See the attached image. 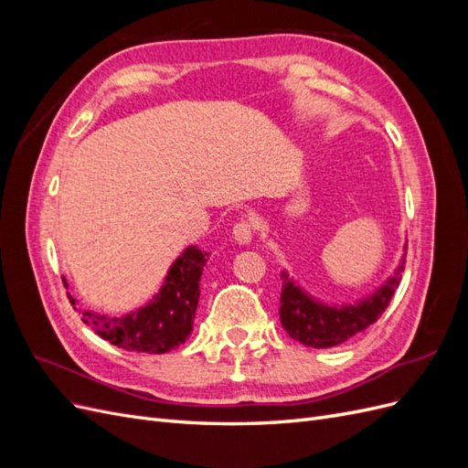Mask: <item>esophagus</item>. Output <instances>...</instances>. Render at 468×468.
Instances as JSON below:
<instances>
[{
  "label": "esophagus",
  "mask_w": 468,
  "mask_h": 468,
  "mask_svg": "<svg viewBox=\"0 0 468 468\" xmlns=\"http://www.w3.org/2000/svg\"><path fill=\"white\" fill-rule=\"evenodd\" d=\"M232 236L238 244H250L251 238H253V226L248 222V220H239L238 224H234L232 229Z\"/></svg>",
  "instance_id": "obj_1"
}]
</instances>
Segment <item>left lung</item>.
<instances>
[{
  "mask_svg": "<svg viewBox=\"0 0 468 468\" xmlns=\"http://www.w3.org/2000/svg\"><path fill=\"white\" fill-rule=\"evenodd\" d=\"M404 244V251H406ZM406 265V253L394 269L392 275L382 282L371 294L361 296L353 304H334L324 303L316 296L306 292L299 282L282 271V289H281V306L279 318L285 332L308 347H335L347 342L349 337L369 328L380 314L385 313L394 291L399 289L402 271Z\"/></svg>",
  "mask_w": 468,
  "mask_h": 468,
  "instance_id": "obj_1",
  "label": "left lung"
}]
</instances>
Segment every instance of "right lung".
<instances>
[{"instance_id":"obj_1","label":"right lung","mask_w":468,"mask_h":468,"mask_svg":"<svg viewBox=\"0 0 468 468\" xmlns=\"http://www.w3.org/2000/svg\"><path fill=\"white\" fill-rule=\"evenodd\" d=\"M208 260V251L199 246H187L169 265L160 291L152 299L122 316L95 314L83 310V322L107 339L109 344L126 351L160 353L186 344L193 330V318L199 304V281ZM68 289V282L64 279ZM76 304V301H72Z\"/></svg>"}]
</instances>
